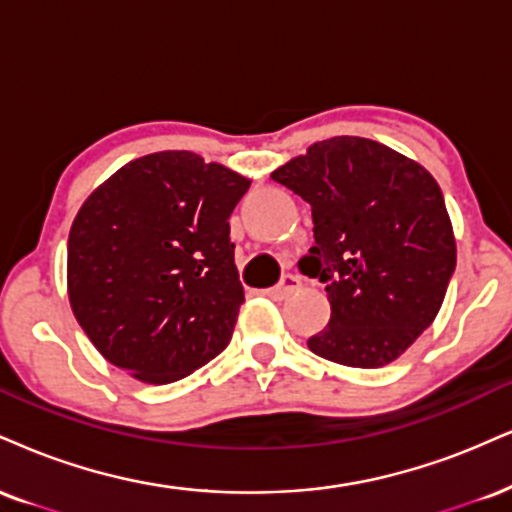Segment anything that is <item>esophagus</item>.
<instances>
[{
    "label": "esophagus",
    "instance_id": "esophagus-1",
    "mask_svg": "<svg viewBox=\"0 0 512 512\" xmlns=\"http://www.w3.org/2000/svg\"><path fill=\"white\" fill-rule=\"evenodd\" d=\"M298 288H300V279H298V276L288 274V276H283L279 286L269 288L267 295H269V298H274V300H283V298H288V295H291V293L298 291Z\"/></svg>",
    "mask_w": 512,
    "mask_h": 512
}]
</instances>
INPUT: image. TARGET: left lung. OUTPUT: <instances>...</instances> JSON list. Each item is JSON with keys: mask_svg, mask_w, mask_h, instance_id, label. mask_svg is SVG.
<instances>
[{"mask_svg": "<svg viewBox=\"0 0 512 512\" xmlns=\"http://www.w3.org/2000/svg\"><path fill=\"white\" fill-rule=\"evenodd\" d=\"M272 178L312 207L315 245L300 269L324 283L331 319L307 348L346 367L398 360L439 315L455 269L436 178L357 135L310 145Z\"/></svg>", "mask_w": 512, "mask_h": 512, "instance_id": "8db88e82", "label": "left lung"}]
</instances>
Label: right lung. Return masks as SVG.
Masks as SVG:
<instances>
[{
  "mask_svg": "<svg viewBox=\"0 0 512 512\" xmlns=\"http://www.w3.org/2000/svg\"><path fill=\"white\" fill-rule=\"evenodd\" d=\"M250 178L166 150L123 164L78 209L66 291L104 360L171 384L229 346L245 293L229 217Z\"/></svg>",
  "mask_w": 512,
  "mask_h": 512,
  "instance_id": "right-lung-1",
  "label": "right lung"
}]
</instances>
